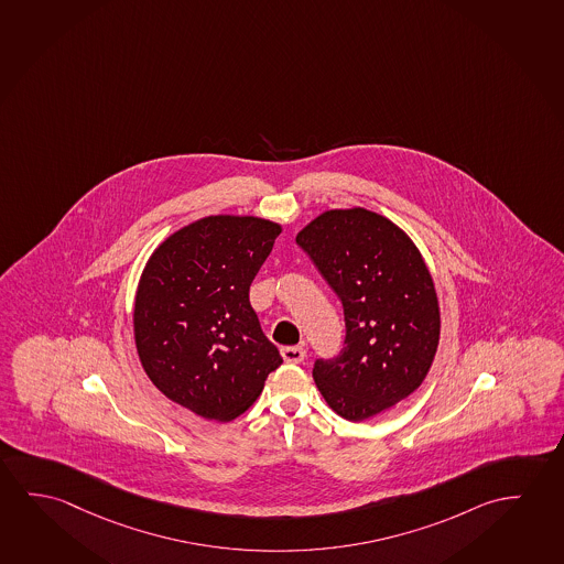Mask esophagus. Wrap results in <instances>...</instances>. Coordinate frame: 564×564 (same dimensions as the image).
<instances>
[{"label": "esophagus", "mask_w": 564, "mask_h": 564, "mask_svg": "<svg viewBox=\"0 0 564 564\" xmlns=\"http://www.w3.org/2000/svg\"><path fill=\"white\" fill-rule=\"evenodd\" d=\"M280 352H282V358L290 362V365H297V362H302L305 358L304 347H284Z\"/></svg>", "instance_id": "1"}]
</instances>
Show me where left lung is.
Wrapping results in <instances>:
<instances>
[{
    "label": "left lung",
    "mask_w": 564,
    "mask_h": 564,
    "mask_svg": "<svg viewBox=\"0 0 564 564\" xmlns=\"http://www.w3.org/2000/svg\"><path fill=\"white\" fill-rule=\"evenodd\" d=\"M345 312V349L313 380L333 412L365 421L420 388L441 333L437 292L405 232L365 207L329 209L297 232Z\"/></svg>",
    "instance_id": "obj_1"
}]
</instances>
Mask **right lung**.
I'll return each mask as SVG.
<instances>
[{
  "instance_id": "1",
  "label": "right lung",
  "mask_w": 564,
  "mask_h": 564,
  "mask_svg": "<svg viewBox=\"0 0 564 564\" xmlns=\"http://www.w3.org/2000/svg\"><path fill=\"white\" fill-rule=\"evenodd\" d=\"M282 227L252 215H209L159 245L134 295V345L169 400L231 421L282 365L260 329L249 288Z\"/></svg>"
}]
</instances>
